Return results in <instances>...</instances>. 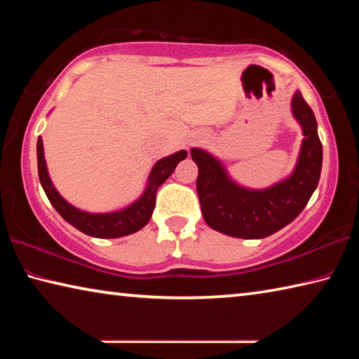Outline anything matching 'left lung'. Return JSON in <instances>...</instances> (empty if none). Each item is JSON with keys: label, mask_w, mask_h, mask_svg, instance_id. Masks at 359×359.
I'll list each match as a JSON object with an SVG mask.
<instances>
[{"label": "left lung", "mask_w": 359, "mask_h": 359, "mask_svg": "<svg viewBox=\"0 0 359 359\" xmlns=\"http://www.w3.org/2000/svg\"><path fill=\"white\" fill-rule=\"evenodd\" d=\"M291 112L302 128V144L294 171L263 190H252L229 177L222 161L203 149H191L198 165L196 190L205 223L212 229L241 239H263L287 226L306 208L318 185L323 147L317 120L301 92L291 100Z\"/></svg>", "instance_id": "1"}]
</instances>
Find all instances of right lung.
I'll return each mask as SVG.
<instances>
[{"label":"right lung","instance_id":"right-lung-1","mask_svg":"<svg viewBox=\"0 0 359 359\" xmlns=\"http://www.w3.org/2000/svg\"><path fill=\"white\" fill-rule=\"evenodd\" d=\"M185 158L187 150H180L156 161L155 166L151 168L144 193L133 204L120 210L106 212V214H92V212H85L74 208L57 191V188L53 187L47 172L42 139H38V172L41 185L44 188L48 201H50V204L66 222L79 231H82L83 234L92 236V238H121V236L133 234L144 228L149 223L151 212L155 209L158 188L165 184L169 175L174 172L175 166L182 160H185Z\"/></svg>","mask_w":359,"mask_h":359}]
</instances>
